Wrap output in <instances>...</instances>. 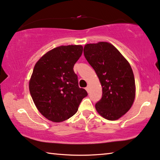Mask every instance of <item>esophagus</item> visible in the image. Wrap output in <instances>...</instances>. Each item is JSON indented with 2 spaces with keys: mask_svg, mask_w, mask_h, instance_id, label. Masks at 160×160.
Instances as JSON below:
<instances>
[{
  "mask_svg": "<svg viewBox=\"0 0 160 160\" xmlns=\"http://www.w3.org/2000/svg\"><path fill=\"white\" fill-rule=\"evenodd\" d=\"M85 90H86L87 92H90V88H89V87H87V88H85Z\"/></svg>",
  "mask_w": 160,
  "mask_h": 160,
  "instance_id": "34e87169",
  "label": "esophagus"
}]
</instances>
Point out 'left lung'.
Masks as SVG:
<instances>
[{"mask_svg":"<svg viewBox=\"0 0 160 160\" xmlns=\"http://www.w3.org/2000/svg\"><path fill=\"white\" fill-rule=\"evenodd\" d=\"M84 55L95 70L102 87V99L95 104L97 112L108 120H117L128 112L135 97L131 65L108 42L86 44Z\"/></svg>","mask_w":160,"mask_h":160,"instance_id":"8db88e82","label":"left lung"}]
</instances>
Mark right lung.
Here are the masks:
<instances>
[{
  "label": "right lung",
  "instance_id": "1",
  "mask_svg": "<svg viewBox=\"0 0 160 160\" xmlns=\"http://www.w3.org/2000/svg\"><path fill=\"white\" fill-rule=\"evenodd\" d=\"M82 45L60 46L43 55L34 67L29 89L35 106L53 122H62L78 112L85 89L78 86L73 66L82 53Z\"/></svg>",
  "mask_w": 160,
  "mask_h": 160
}]
</instances>
